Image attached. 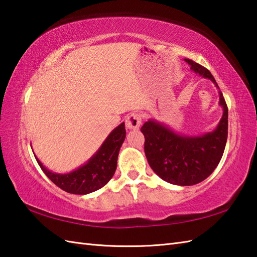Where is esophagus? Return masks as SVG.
Here are the masks:
<instances>
[{
  "instance_id": "obj_1",
  "label": "esophagus",
  "mask_w": 257,
  "mask_h": 257,
  "mask_svg": "<svg viewBox=\"0 0 257 257\" xmlns=\"http://www.w3.org/2000/svg\"><path fill=\"white\" fill-rule=\"evenodd\" d=\"M141 114L138 112H133L130 113L129 116L127 117V120H125V124L129 129L133 130H137L139 129L140 124H141Z\"/></svg>"
}]
</instances>
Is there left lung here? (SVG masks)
Segmentation results:
<instances>
[{
  "label": "left lung",
  "mask_w": 257,
  "mask_h": 257,
  "mask_svg": "<svg viewBox=\"0 0 257 257\" xmlns=\"http://www.w3.org/2000/svg\"><path fill=\"white\" fill-rule=\"evenodd\" d=\"M184 61L195 74L210 79L220 89L205 67L188 58ZM219 94L223 116L211 133L201 136L180 135L155 119H149L141 127L147 160L162 180L177 185H193L205 180L219 165L225 149L228 122L226 102L221 90Z\"/></svg>",
  "instance_id": "8db88e82"
}]
</instances>
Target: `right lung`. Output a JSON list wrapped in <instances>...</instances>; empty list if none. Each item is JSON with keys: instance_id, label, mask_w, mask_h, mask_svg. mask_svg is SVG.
I'll return each mask as SVG.
<instances>
[{"instance_id": "obj_1", "label": "right lung", "mask_w": 257, "mask_h": 257, "mask_svg": "<svg viewBox=\"0 0 257 257\" xmlns=\"http://www.w3.org/2000/svg\"><path fill=\"white\" fill-rule=\"evenodd\" d=\"M125 138L124 122L120 123L109 134L96 154L76 170L68 173H56L48 170L35 159L47 178L58 188L73 194H88L106 185L112 178L117 168L120 147Z\"/></svg>"}]
</instances>
